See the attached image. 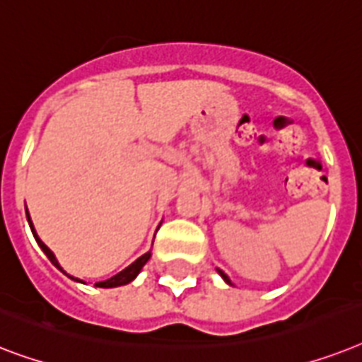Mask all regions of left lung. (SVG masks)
Here are the masks:
<instances>
[{"label": "left lung", "instance_id": "obj_1", "mask_svg": "<svg viewBox=\"0 0 362 362\" xmlns=\"http://www.w3.org/2000/svg\"><path fill=\"white\" fill-rule=\"evenodd\" d=\"M218 273H221V274H222V279H224V280H226V282H228V284H231V282H230V279H228V276H226V274H224V273H222V271H218Z\"/></svg>", "mask_w": 362, "mask_h": 362}]
</instances>
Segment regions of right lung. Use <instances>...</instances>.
<instances>
[{
  "mask_svg": "<svg viewBox=\"0 0 362 362\" xmlns=\"http://www.w3.org/2000/svg\"><path fill=\"white\" fill-rule=\"evenodd\" d=\"M28 221H30L31 231H33V235H35V239H37V243H39V247L42 248V252H45L46 256H48V259H50V262L54 263V265H56L57 269H62V267H59V263H57L56 256H54V252H52L50 248L46 247L45 243H42V241H40V239H39V235H37V233H35V228H33V224H31V218H30V216H28ZM149 258H151V252L144 254V256H140V258L136 259L134 263H131V265H129V267L123 269V271H121V273H117V274H115V276H112V279L104 280V282H97V284H95V286H99V288H115V286L129 284V282H131V280H134V279H136V274L140 273L141 267H144V265H146L147 259H149Z\"/></svg>",
  "mask_w": 362,
  "mask_h": 362,
  "instance_id": "obj_1",
  "label": "right lung"
}]
</instances>
